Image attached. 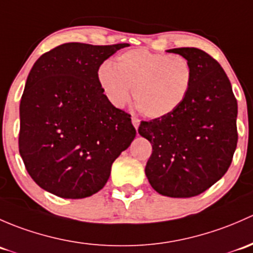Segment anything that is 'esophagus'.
I'll use <instances>...</instances> for the list:
<instances>
[{"label":"esophagus","mask_w":253,"mask_h":253,"mask_svg":"<svg viewBox=\"0 0 253 253\" xmlns=\"http://www.w3.org/2000/svg\"><path fill=\"white\" fill-rule=\"evenodd\" d=\"M131 123H132V126H135V129L137 130V127H139V126H140V121H139V119H137L136 117H132V118H131Z\"/></svg>","instance_id":"esophagus-1"}]
</instances>
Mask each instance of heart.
<instances>
[{
	"mask_svg": "<svg viewBox=\"0 0 253 253\" xmlns=\"http://www.w3.org/2000/svg\"><path fill=\"white\" fill-rule=\"evenodd\" d=\"M97 79L112 105L123 107L132 87L137 111L157 119L173 113L183 103L192 82V69L181 56L135 48L119 54L113 64L103 63Z\"/></svg>",
	"mask_w": 253,
	"mask_h": 253,
	"instance_id": "obj_1",
	"label": "heart"
}]
</instances>
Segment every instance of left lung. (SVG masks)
<instances>
[{
  "label": "left lung",
  "mask_w": 253,
  "mask_h": 253,
  "mask_svg": "<svg viewBox=\"0 0 253 253\" xmlns=\"http://www.w3.org/2000/svg\"><path fill=\"white\" fill-rule=\"evenodd\" d=\"M190 63L192 82L168 116L141 122L139 134L152 145L145 173L163 196L194 197L226 173L238 144V102L224 69L195 47L168 49Z\"/></svg>",
  "instance_id": "obj_1"
}]
</instances>
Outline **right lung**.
I'll use <instances>...</instances> for the list:
<instances>
[{
	"label": "right lung",
	"instance_id": "1",
	"mask_svg": "<svg viewBox=\"0 0 253 253\" xmlns=\"http://www.w3.org/2000/svg\"><path fill=\"white\" fill-rule=\"evenodd\" d=\"M126 43L68 42L34 63L20 100L19 153L33 180L63 199L100 191L112 163L136 135L97 79L101 64Z\"/></svg>",
	"mask_w": 253,
	"mask_h": 253
}]
</instances>
